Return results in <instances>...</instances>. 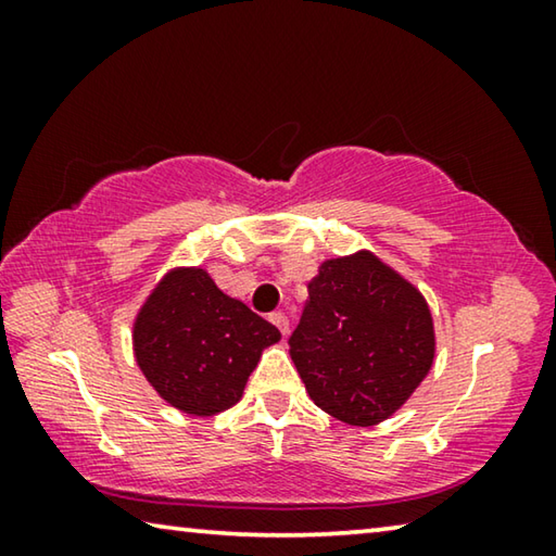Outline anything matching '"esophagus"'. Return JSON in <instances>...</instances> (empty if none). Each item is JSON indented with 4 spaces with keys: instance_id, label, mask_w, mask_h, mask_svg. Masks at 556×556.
<instances>
[{
    "instance_id": "34e87169",
    "label": "esophagus",
    "mask_w": 556,
    "mask_h": 556,
    "mask_svg": "<svg viewBox=\"0 0 556 556\" xmlns=\"http://www.w3.org/2000/svg\"><path fill=\"white\" fill-rule=\"evenodd\" d=\"M269 321L279 328L281 336H287V333H289V318H287L285 314H281V312L269 314Z\"/></svg>"
}]
</instances>
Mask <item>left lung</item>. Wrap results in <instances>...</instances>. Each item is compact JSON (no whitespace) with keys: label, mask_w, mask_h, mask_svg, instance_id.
Instances as JSON below:
<instances>
[{"label":"left lung","mask_w":556,"mask_h":556,"mask_svg":"<svg viewBox=\"0 0 556 556\" xmlns=\"http://www.w3.org/2000/svg\"><path fill=\"white\" fill-rule=\"evenodd\" d=\"M421 291L372 252L326 260L289 338L308 397L351 427L390 419L434 363Z\"/></svg>","instance_id":"1"}]
</instances>
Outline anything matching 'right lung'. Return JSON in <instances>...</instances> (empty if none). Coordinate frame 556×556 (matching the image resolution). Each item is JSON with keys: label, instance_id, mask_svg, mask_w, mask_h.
<instances>
[{"label": "right lung", "instance_id": "right-lung-1", "mask_svg": "<svg viewBox=\"0 0 556 556\" xmlns=\"http://www.w3.org/2000/svg\"><path fill=\"white\" fill-rule=\"evenodd\" d=\"M277 326L223 294L201 267H176L139 308L131 345L147 382L178 412L213 417L240 402Z\"/></svg>", "mask_w": 556, "mask_h": 556}]
</instances>
